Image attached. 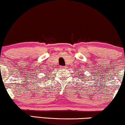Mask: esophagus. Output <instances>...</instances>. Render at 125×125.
<instances>
[{"label":"esophagus","instance_id":"34e87169","mask_svg":"<svg viewBox=\"0 0 125 125\" xmlns=\"http://www.w3.org/2000/svg\"><path fill=\"white\" fill-rule=\"evenodd\" d=\"M60 68H61L62 69H65V66H60Z\"/></svg>","mask_w":125,"mask_h":125}]
</instances>
